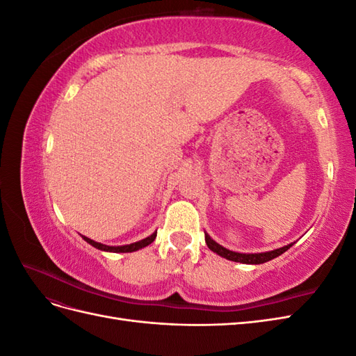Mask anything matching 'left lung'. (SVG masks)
I'll use <instances>...</instances> for the list:
<instances>
[{
    "label": "left lung",
    "instance_id": "8db88e82",
    "mask_svg": "<svg viewBox=\"0 0 356 356\" xmlns=\"http://www.w3.org/2000/svg\"><path fill=\"white\" fill-rule=\"evenodd\" d=\"M204 241H207V245H208V248H209L211 251L217 252L218 255H221L224 258H227V260H230V261L243 263V264H261V263H266V261H270V260H273V258L284 254L285 251L289 250L291 246H293V243H291V245L279 248V250H273V251H268V252L241 254V252H233V251L225 250V248H222L221 245H218L217 242L212 241L209 238V234H207V233H204Z\"/></svg>",
    "mask_w": 356,
    "mask_h": 356
}]
</instances>
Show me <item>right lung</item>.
I'll return each mask as SVG.
<instances>
[{"label":"right lung","instance_id":"add662e5","mask_svg":"<svg viewBox=\"0 0 356 356\" xmlns=\"http://www.w3.org/2000/svg\"><path fill=\"white\" fill-rule=\"evenodd\" d=\"M156 236H157V233H153L152 236H148V238H145V239H143V241L131 243V245H124V246H108V245H102V243H99V242H95V241H92V239H89V238H86V236H83V239H84L86 242H88V243H90L92 246L98 248V250H101V251H108V252H134V251L141 250V248H144V246L149 245L152 242H154Z\"/></svg>","mask_w":356,"mask_h":356}]
</instances>
